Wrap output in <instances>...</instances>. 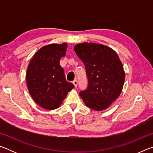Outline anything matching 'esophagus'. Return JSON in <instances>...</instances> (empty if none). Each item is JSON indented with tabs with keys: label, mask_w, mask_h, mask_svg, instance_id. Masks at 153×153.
<instances>
[{
	"label": "esophagus",
	"mask_w": 153,
	"mask_h": 153,
	"mask_svg": "<svg viewBox=\"0 0 153 153\" xmlns=\"http://www.w3.org/2000/svg\"><path fill=\"white\" fill-rule=\"evenodd\" d=\"M73 84H74V85L75 86V87H77V79H75L74 81L73 82Z\"/></svg>",
	"instance_id": "obj_1"
}]
</instances>
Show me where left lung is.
<instances>
[{
    "label": "left lung",
    "mask_w": 153,
    "mask_h": 153,
    "mask_svg": "<svg viewBox=\"0 0 153 153\" xmlns=\"http://www.w3.org/2000/svg\"><path fill=\"white\" fill-rule=\"evenodd\" d=\"M74 51L86 68L88 88L79 95L88 107L95 111L107 108L120 97L125 82V71L117 53L100 44L83 42Z\"/></svg>",
    "instance_id": "1"
}]
</instances>
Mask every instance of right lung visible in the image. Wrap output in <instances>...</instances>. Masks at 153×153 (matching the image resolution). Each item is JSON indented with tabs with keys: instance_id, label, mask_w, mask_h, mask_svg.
Returning <instances> with one entry per match:
<instances>
[{
	"instance_id": "obj_1",
	"label": "right lung",
	"mask_w": 153,
	"mask_h": 153,
	"mask_svg": "<svg viewBox=\"0 0 153 153\" xmlns=\"http://www.w3.org/2000/svg\"><path fill=\"white\" fill-rule=\"evenodd\" d=\"M67 44H51L40 48L28 65L26 84L36 103L47 110L56 109L61 105L74 85L66 81L59 63L66 55Z\"/></svg>"
}]
</instances>
